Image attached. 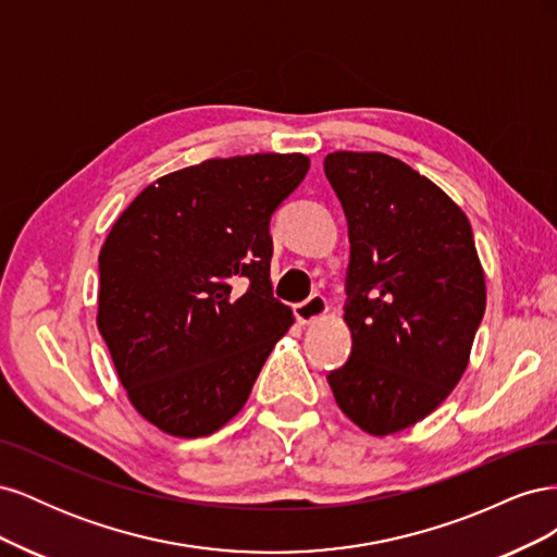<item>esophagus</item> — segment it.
<instances>
[{"label": "esophagus", "mask_w": 557, "mask_h": 557, "mask_svg": "<svg viewBox=\"0 0 557 557\" xmlns=\"http://www.w3.org/2000/svg\"><path fill=\"white\" fill-rule=\"evenodd\" d=\"M327 313V301L323 295H311L307 301L301 305H295V318L299 325H311L315 320H320Z\"/></svg>", "instance_id": "obj_1"}]
</instances>
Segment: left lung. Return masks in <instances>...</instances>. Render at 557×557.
I'll return each instance as SVG.
<instances>
[{
    "mask_svg": "<svg viewBox=\"0 0 557 557\" xmlns=\"http://www.w3.org/2000/svg\"><path fill=\"white\" fill-rule=\"evenodd\" d=\"M325 176L350 242V358L327 383L360 430L416 425L462 379L485 311V276L462 209L409 164L336 150Z\"/></svg>",
    "mask_w": 557,
    "mask_h": 557,
    "instance_id": "8db88e82",
    "label": "left lung"
}]
</instances>
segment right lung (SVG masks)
I'll list each match as a JSON object with an SVG mask.
<instances>
[{
  "label": "right lung",
  "mask_w": 557,
  "mask_h": 557,
  "mask_svg": "<svg viewBox=\"0 0 557 557\" xmlns=\"http://www.w3.org/2000/svg\"><path fill=\"white\" fill-rule=\"evenodd\" d=\"M309 164L301 153L205 160L150 183L113 223L97 327L132 407L158 430H221L293 325L269 278V221Z\"/></svg>",
  "instance_id": "1"
}]
</instances>
